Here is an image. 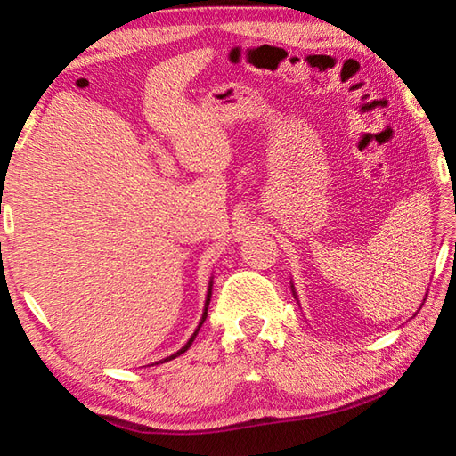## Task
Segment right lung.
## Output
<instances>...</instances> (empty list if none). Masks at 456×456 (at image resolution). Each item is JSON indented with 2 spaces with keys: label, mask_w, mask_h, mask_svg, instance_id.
Masks as SVG:
<instances>
[{
  "label": "right lung",
  "mask_w": 456,
  "mask_h": 456,
  "mask_svg": "<svg viewBox=\"0 0 456 456\" xmlns=\"http://www.w3.org/2000/svg\"><path fill=\"white\" fill-rule=\"evenodd\" d=\"M209 302H211V285H209V291H207V302H205V312H203V318H200V322H199V326H197V330H195V334H192V336H191V339H189V342H187V344H184V346H183V348H181L179 352H176V354H173V356H168V358H165L163 362H168V360H173V358H176V356H181V354H183V352H187V350L191 348L192 339H195V336L199 334V330H200V326H203V322H205V318H207V307H209Z\"/></svg>",
  "instance_id": "add662e5"
}]
</instances>
